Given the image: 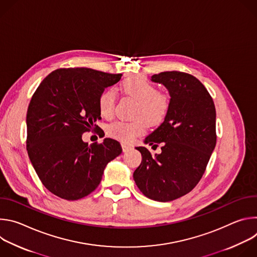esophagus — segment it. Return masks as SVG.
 Listing matches in <instances>:
<instances>
[{"label": "esophagus", "mask_w": 257, "mask_h": 257, "mask_svg": "<svg viewBox=\"0 0 257 257\" xmlns=\"http://www.w3.org/2000/svg\"><path fill=\"white\" fill-rule=\"evenodd\" d=\"M122 150H123V153H127V152H129V151H131L132 150V148L131 146H129V145H126V144H122Z\"/></svg>", "instance_id": "1"}]
</instances>
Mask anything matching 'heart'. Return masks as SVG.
<instances>
[{
  "label": "heart",
  "mask_w": 257,
  "mask_h": 257,
  "mask_svg": "<svg viewBox=\"0 0 257 257\" xmlns=\"http://www.w3.org/2000/svg\"><path fill=\"white\" fill-rule=\"evenodd\" d=\"M121 89L139 101L136 118L133 122L118 121L107 127V135L124 144L132 143L136 137L146 132L145 119L150 125L162 124L170 111V100L167 95L159 93L158 87L144 77L133 76L121 83ZM116 94L113 89H105L98 97L99 113L104 118L114 114ZM145 119L143 120V119Z\"/></svg>",
  "instance_id": "b5f03b06"
}]
</instances>
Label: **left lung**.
I'll return each mask as SVG.
<instances>
[{"label":"left lung","mask_w":257,"mask_h":257,"mask_svg":"<svg viewBox=\"0 0 257 257\" xmlns=\"http://www.w3.org/2000/svg\"><path fill=\"white\" fill-rule=\"evenodd\" d=\"M152 80L168 89L170 111L144 139L153 148L162 143V153L136 148L142 161L133 179L146 197L167 202L189 193L201 179L216 142L215 107L203 84L187 73L161 72Z\"/></svg>","instance_id":"left-lung-1"}]
</instances>
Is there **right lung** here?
I'll use <instances>...</instances> for the list:
<instances>
[{
	"instance_id": "add662e5",
	"label": "right lung",
	"mask_w": 257,
	"mask_h": 257,
	"mask_svg": "<svg viewBox=\"0 0 257 257\" xmlns=\"http://www.w3.org/2000/svg\"><path fill=\"white\" fill-rule=\"evenodd\" d=\"M122 74L90 68L53 71L35 90L27 109V153L45 187L66 200L90 194L100 183L105 166L122 148L104 138L88 145L87 130L98 128V97Z\"/></svg>"
}]
</instances>
